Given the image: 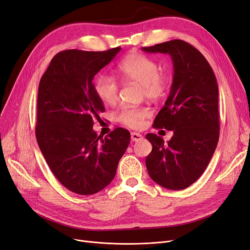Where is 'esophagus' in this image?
Returning a JSON list of instances; mask_svg holds the SVG:
<instances>
[{"instance_id": "esophagus-1", "label": "esophagus", "mask_w": 250, "mask_h": 250, "mask_svg": "<svg viewBox=\"0 0 250 250\" xmlns=\"http://www.w3.org/2000/svg\"><path fill=\"white\" fill-rule=\"evenodd\" d=\"M143 139V136L139 133H132L131 134V140L134 141V142H137V141H140Z\"/></svg>"}]
</instances>
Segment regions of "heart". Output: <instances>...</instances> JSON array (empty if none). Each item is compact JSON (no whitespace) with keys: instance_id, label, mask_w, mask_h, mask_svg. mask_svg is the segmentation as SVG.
<instances>
[{"instance_id":"heart-1","label":"heart","mask_w":250,"mask_h":250,"mask_svg":"<svg viewBox=\"0 0 250 250\" xmlns=\"http://www.w3.org/2000/svg\"><path fill=\"white\" fill-rule=\"evenodd\" d=\"M117 71L124 81L135 82L142 87L143 95L148 99L162 97L168 86V77L160 71L159 63L144 54L133 52L119 62ZM95 92L105 104H114L119 95V83L112 76L102 74L95 81ZM149 115L144 107H124L117 113L118 122L137 128Z\"/></svg>"}]
</instances>
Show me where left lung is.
<instances>
[{"label": "left lung", "instance_id": "left-lung-1", "mask_svg": "<svg viewBox=\"0 0 250 250\" xmlns=\"http://www.w3.org/2000/svg\"><path fill=\"white\" fill-rule=\"evenodd\" d=\"M142 50L170 54L174 67L170 95L153 122L154 127L174 134L168 143L155 134L146 135L152 145L146 168L161 187L184 189L206 170L218 142L216 77L204 55L186 41L171 40Z\"/></svg>", "mask_w": 250, "mask_h": 250}]
</instances>
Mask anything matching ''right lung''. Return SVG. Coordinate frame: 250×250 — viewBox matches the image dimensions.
<instances>
[{"mask_svg": "<svg viewBox=\"0 0 250 250\" xmlns=\"http://www.w3.org/2000/svg\"><path fill=\"white\" fill-rule=\"evenodd\" d=\"M122 49L63 50L41 77L36 138L57 179L78 195H94L113 180L131 134L117 127L106 137L92 130L105 108L95 92L96 74Z\"/></svg>", "mask_w": 250, "mask_h": 250, "instance_id": "right-lung-1", "label": "right lung"}]
</instances>
